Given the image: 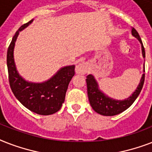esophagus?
Here are the masks:
<instances>
[{
	"instance_id": "esophagus-1",
	"label": "esophagus",
	"mask_w": 152,
	"mask_h": 152,
	"mask_svg": "<svg viewBox=\"0 0 152 152\" xmlns=\"http://www.w3.org/2000/svg\"><path fill=\"white\" fill-rule=\"evenodd\" d=\"M76 74H80V75H84V74L88 72V64L87 63H80L76 66L75 69Z\"/></svg>"
}]
</instances>
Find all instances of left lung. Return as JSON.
Segmentation results:
<instances>
[{"instance_id":"8db88e82","label":"left lung","mask_w":152,"mask_h":152,"mask_svg":"<svg viewBox=\"0 0 152 152\" xmlns=\"http://www.w3.org/2000/svg\"><path fill=\"white\" fill-rule=\"evenodd\" d=\"M131 32H132V36L135 37L140 42V43L141 45L142 56H143V58H145V50H144V47L138 32L133 27ZM143 71L144 72H145L144 66ZM86 82L88 86V99L93 110L101 115L114 116L122 113L123 111L127 110L139 96L143 85H144V73L142 74L140 83L136 88V90L132 93V95L125 99H116L114 98L110 97L106 94H105L100 89L98 81L96 80V79L92 74H89L87 76Z\"/></svg>"}]
</instances>
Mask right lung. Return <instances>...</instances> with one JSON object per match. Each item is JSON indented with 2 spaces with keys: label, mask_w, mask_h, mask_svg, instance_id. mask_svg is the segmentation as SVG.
Returning a JSON list of instances; mask_svg holds the SVG:
<instances>
[{
  "label": "right lung",
  "mask_w": 152,
  "mask_h": 152,
  "mask_svg": "<svg viewBox=\"0 0 152 152\" xmlns=\"http://www.w3.org/2000/svg\"><path fill=\"white\" fill-rule=\"evenodd\" d=\"M33 20L22 25L15 32L7 53V66L11 89L22 105L40 115H50L61 108L68 86L75 75V65L61 68L47 80L35 83L26 80L18 72L14 59V48L20 32L29 26Z\"/></svg>",
  "instance_id": "obj_1"
}]
</instances>
